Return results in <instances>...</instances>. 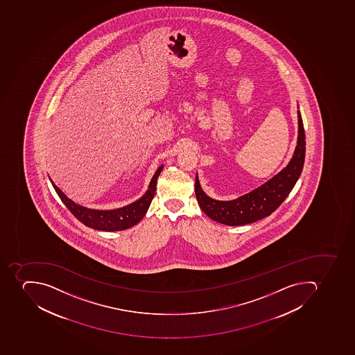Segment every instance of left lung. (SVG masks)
<instances>
[{"label":"left lung","instance_id":"1","mask_svg":"<svg viewBox=\"0 0 355 355\" xmlns=\"http://www.w3.org/2000/svg\"><path fill=\"white\" fill-rule=\"evenodd\" d=\"M299 107V106H297ZM297 142L293 157L277 175L251 192L231 201L209 198L202 190L196 176V196L198 205L209 218L225 225L236 226L253 223L274 212L288 198L301 175L305 159V132L301 113L297 110Z\"/></svg>","mask_w":355,"mask_h":355}]
</instances>
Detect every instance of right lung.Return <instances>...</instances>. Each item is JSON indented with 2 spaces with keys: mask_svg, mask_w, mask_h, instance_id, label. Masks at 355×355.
Masks as SVG:
<instances>
[{
  "mask_svg": "<svg viewBox=\"0 0 355 355\" xmlns=\"http://www.w3.org/2000/svg\"><path fill=\"white\" fill-rule=\"evenodd\" d=\"M162 168L163 165H161L155 171L148 190L139 200L133 203L128 204L125 207L113 209H96L82 207L80 204L76 203L71 198H67L64 193L54 184V182L51 180L50 176L49 178H50L51 183L53 185L54 190L58 193V196L64 203L65 207L70 209V212L84 225L98 230V231L116 232L123 231V230L135 226L146 214L150 204L155 196L157 178H159Z\"/></svg>",
  "mask_w": 355,
  "mask_h": 355,
  "instance_id": "add662e5",
  "label": "right lung"
}]
</instances>
